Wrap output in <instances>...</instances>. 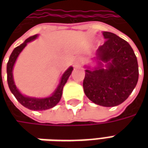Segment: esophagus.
Masks as SVG:
<instances>
[{
    "mask_svg": "<svg viewBox=\"0 0 148 148\" xmlns=\"http://www.w3.org/2000/svg\"><path fill=\"white\" fill-rule=\"evenodd\" d=\"M80 63H81L80 60H77V61H76L75 66H80Z\"/></svg>",
    "mask_w": 148,
    "mask_h": 148,
    "instance_id": "esophagus-1",
    "label": "esophagus"
}]
</instances>
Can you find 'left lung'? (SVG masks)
<instances>
[{
	"mask_svg": "<svg viewBox=\"0 0 148 148\" xmlns=\"http://www.w3.org/2000/svg\"><path fill=\"white\" fill-rule=\"evenodd\" d=\"M106 39L96 52L98 66L86 70L83 89L97 105L112 107L124 102L136 87L139 77L136 56L129 43L116 35L103 32ZM102 62L106 63V69Z\"/></svg>",
	"mask_w": 148,
	"mask_h": 148,
	"instance_id": "8db88e82",
	"label": "left lung"
}]
</instances>
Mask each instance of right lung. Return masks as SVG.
Returning a JSON list of instances; mask_svg holds the SVG:
<instances>
[{"mask_svg":"<svg viewBox=\"0 0 148 148\" xmlns=\"http://www.w3.org/2000/svg\"><path fill=\"white\" fill-rule=\"evenodd\" d=\"M37 36H38L37 35H35L33 36L29 37L22 44L16 47L13 50V51L12 52L9 59H8V63H7V81H8V87L11 90V92L22 106L26 107L27 109H32V110L42 111V110L51 109L59 102V101L62 97V94L63 86H65V84L66 83L68 78L71 74V72L73 71V67L71 66L65 71V73L62 76L60 83L51 97H46V98H36V97L24 96L23 94H21L14 83L13 75H12V69L14 66L16 60L20 55V53L22 51V50L26 47L27 42L36 39Z\"/></svg>","mask_w":148,"mask_h":148,"instance_id":"1","label":"right lung"}]
</instances>
